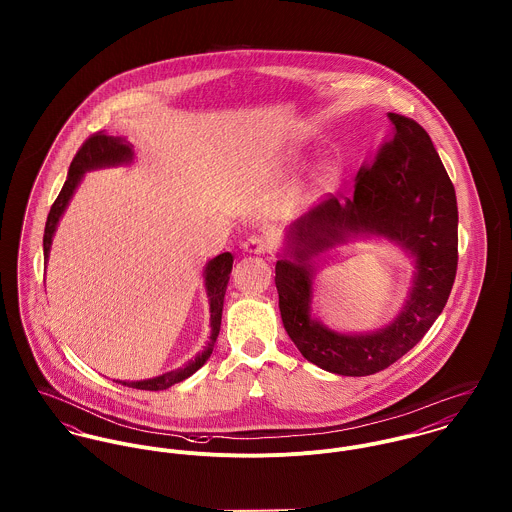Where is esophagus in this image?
I'll return each mask as SVG.
<instances>
[{"label": "esophagus", "instance_id": "obj_1", "mask_svg": "<svg viewBox=\"0 0 512 512\" xmlns=\"http://www.w3.org/2000/svg\"><path fill=\"white\" fill-rule=\"evenodd\" d=\"M244 250L250 254H266L270 250V238L264 234H252L246 238Z\"/></svg>", "mask_w": 512, "mask_h": 512}]
</instances>
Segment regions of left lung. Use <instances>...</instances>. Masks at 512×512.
<instances>
[{"label": "left lung", "mask_w": 512, "mask_h": 512, "mask_svg": "<svg viewBox=\"0 0 512 512\" xmlns=\"http://www.w3.org/2000/svg\"><path fill=\"white\" fill-rule=\"evenodd\" d=\"M390 140L357 175L353 197L331 195L288 230V258L276 262L284 327L313 365L368 376L404 357L443 311L457 272V199L428 132L412 118L388 114ZM347 231L382 233L416 256L419 272L405 311L368 336L335 334L308 317L313 255Z\"/></svg>", "instance_id": "1"}]
</instances>
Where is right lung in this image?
<instances>
[{
  "mask_svg": "<svg viewBox=\"0 0 512 512\" xmlns=\"http://www.w3.org/2000/svg\"><path fill=\"white\" fill-rule=\"evenodd\" d=\"M134 155L132 146L124 140V138H114V136H106L104 132H96L92 134L82 146L78 147L76 155H74L73 163L69 167V177L59 193V197L55 199L47 224H45V236H43V252L45 258H49V250H51V242H53V234L55 228L59 224L61 215L65 213L71 197H73L74 189L78 187L84 171L88 169H96V167H104V165H118V163H126L130 161ZM232 254L224 252L219 254L217 258H213L205 270V286H207V295L211 301V339L205 347V351L201 355H197L195 361H191L189 365L179 368V370H171L165 372L157 378H149V380H140V382H122L124 386L130 388H138V390H165L169 386H173L175 382H181L185 378H189L193 372H197L201 366L207 363V359L211 357L217 337L220 331V319H222V301H224V293H226V284L230 280V272H232Z\"/></svg>",
  "mask_w": 512,
  "mask_h": 512,
  "instance_id": "add662e5",
  "label": "right lung"
}]
</instances>
